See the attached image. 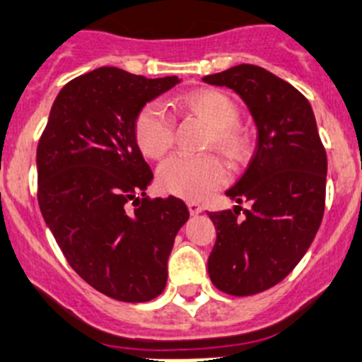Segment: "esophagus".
I'll return each instance as SVG.
<instances>
[{
  "label": "esophagus",
  "instance_id": "1",
  "mask_svg": "<svg viewBox=\"0 0 362 362\" xmlns=\"http://www.w3.org/2000/svg\"><path fill=\"white\" fill-rule=\"evenodd\" d=\"M187 206H188V211H190V215H199L204 210L203 204H199L197 201H188Z\"/></svg>",
  "mask_w": 362,
  "mask_h": 362
}]
</instances>
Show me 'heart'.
<instances>
[{
    "label": "heart",
    "instance_id": "heart-1",
    "mask_svg": "<svg viewBox=\"0 0 362 362\" xmlns=\"http://www.w3.org/2000/svg\"><path fill=\"white\" fill-rule=\"evenodd\" d=\"M188 112L210 127V145L231 159L246 152V134L237 125L238 109L228 95L217 89H197L181 102ZM136 141L148 158H161L174 144V118L167 105L151 102L140 111L134 125ZM228 170L214 154H175L161 163L158 183L168 194L185 199H203L226 183Z\"/></svg>",
    "mask_w": 362,
    "mask_h": 362
}]
</instances>
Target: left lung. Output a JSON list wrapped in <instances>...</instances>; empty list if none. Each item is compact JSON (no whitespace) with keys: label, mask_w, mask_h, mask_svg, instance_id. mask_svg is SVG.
I'll return each instance as SVG.
<instances>
[{"label":"left lung","mask_w":362,"mask_h":362,"mask_svg":"<svg viewBox=\"0 0 362 362\" xmlns=\"http://www.w3.org/2000/svg\"><path fill=\"white\" fill-rule=\"evenodd\" d=\"M247 105L257 147L246 172L226 190L251 208L210 211L217 240L210 280L222 293L251 296L280 284L313 244L325 211L327 152L309 100L289 82L253 64L208 75Z\"/></svg>","instance_id":"1"}]
</instances>
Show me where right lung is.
Segmentation results:
<instances>
[{
  "mask_svg": "<svg viewBox=\"0 0 362 362\" xmlns=\"http://www.w3.org/2000/svg\"><path fill=\"white\" fill-rule=\"evenodd\" d=\"M181 78L93 69L59 91L37 147V199L75 273L102 294L148 301L188 221L181 199H151L152 170L136 141L141 109Z\"/></svg>",
  "mask_w": 362,
  "mask_h": 362,
  "instance_id": "obj_1",
  "label": "right lung"
}]
</instances>
